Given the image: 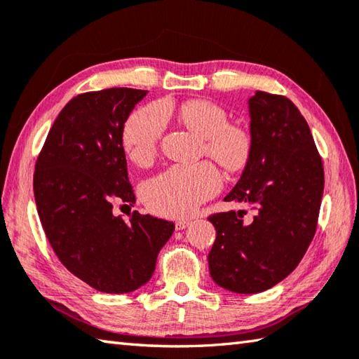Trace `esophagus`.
Instances as JSON below:
<instances>
[{
  "mask_svg": "<svg viewBox=\"0 0 359 359\" xmlns=\"http://www.w3.org/2000/svg\"><path fill=\"white\" fill-rule=\"evenodd\" d=\"M188 226H189L188 219H177V221H175V229H177V230H184Z\"/></svg>",
  "mask_w": 359,
  "mask_h": 359,
  "instance_id": "34e87169",
  "label": "esophagus"
}]
</instances>
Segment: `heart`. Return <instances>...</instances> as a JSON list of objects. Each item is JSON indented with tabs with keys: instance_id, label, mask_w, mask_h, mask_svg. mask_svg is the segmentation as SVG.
<instances>
[{
	"instance_id": "obj_1",
	"label": "heart",
	"mask_w": 359,
	"mask_h": 359,
	"mask_svg": "<svg viewBox=\"0 0 359 359\" xmlns=\"http://www.w3.org/2000/svg\"><path fill=\"white\" fill-rule=\"evenodd\" d=\"M187 128L203 138V151L224 170L236 172L250 158L252 138L240 126L229 124L227 114L208 101H189L177 110ZM166 129V116L160 105L138 109L128 118L123 129V147L137 165H147L156 158L160 140ZM222 175L210 161L194 166H171L154 175L142 187V198L151 212L168 217L193 213L202 202L219 191Z\"/></svg>"
}]
</instances>
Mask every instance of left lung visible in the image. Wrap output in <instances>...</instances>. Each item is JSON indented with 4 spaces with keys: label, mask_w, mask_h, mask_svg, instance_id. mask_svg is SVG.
<instances>
[{
    "label": "left lung",
    "mask_w": 359,
    "mask_h": 359,
    "mask_svg": "<svg viewBox=\"0 0 359 359\" xmlns=\"http://www.w3.org/2000/svg\"><path fill=\"white\" fill-rule=\"evenodd\" d=\"M249 116L250 158L224 201L245 203L254 219L244 221V210L208 217L216 229L210 276L238 294L269 290L297 268L316 233L324 194V166L296 105L255 91Z\"/></svg>",
    "instance_id": "1"
}]
</instances>
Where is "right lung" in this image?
<instances>
[{"instance_id":"1","label":"right lung","mask_w":359,"mask_h":359,"mask_svg":"<svg viewBox=\"0 0 359 359\" xmlns=\"http://www.w3.org/2000/svg\"><path fill=\"white\" fill-rule=\"evenodd\" d=\"M146 90L105 88L77 95L55 118L35 163L37 212L62 264L95 290L124 294L149 282L174 224L114 203H135L123 129Z\"/></svg>"}]
</instances>
